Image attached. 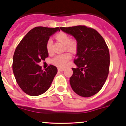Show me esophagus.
<instances>
[{
  "instance_id": "34e87169",
  "label": "esophagus",
  "mask_w": 126,
  "mask_h": 126,
  "mask_svg": "<svg viewBox=\"0 0 126 126\" xmlns=\"http://www.w3.org/2000/svg\"><path fill=\"white\" fill-rule=\"evenodd\" d=\"M64 69H65L63 68V67H59V68H58V71H64Z\"/></svg>"
}]
</instances>
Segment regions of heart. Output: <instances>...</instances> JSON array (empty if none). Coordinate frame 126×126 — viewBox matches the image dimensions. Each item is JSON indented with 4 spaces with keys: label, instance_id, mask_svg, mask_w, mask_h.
<instances>
[{
    "label": "heart",
    "instance_id": "1",
    "mask_svg": "<svg viewBox=\"0 0 126 126\" xmlns=\"http://www.w3.org/2000/svg\"><path fill=\"white\" fill-rule=\"evenodd\" d=\"M55 39L59 42L65 45L66 50L68 51H75L77 49V42L74 39H70V37L66 33L63 32H59L55 35ZM52 41L48 40L46 45L47 51L48 53L52 52ZM71 59L70 53H64L63 54L58 55L51 59V62L53 65L59 67H64L67 65L69 61Z\"/></svg>",
    "mask_w": 126,
    "mask_h": 126
}]
</instances>
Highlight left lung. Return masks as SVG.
<instances>
[{"instance_id": "8db88e82", "label": "left lung", "mask_w": 126, "mask_h": 126, "mask_svg": "<svg viewBox=\"0 0 126 126\" xmlns=\"http://www.w3.org/2000/svg\"><path fill=\"white\" fill-rule=\"evenodd\" d=\"M77 41L76 68L69 81L72 89L80 96L89 97L97 94L105 84L110 67L108 46L97 31L85 25L60 27Z\"/></svg>"}]
</instances>
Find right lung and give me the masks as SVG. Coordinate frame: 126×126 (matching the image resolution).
Listing matches in <instances>:
<instances>
[{"label": "right lung", "mask_w": 126, "mask_h": 126, "mask_svg": "<svg viewBox=\"0 0 126 126\" xmlns=\"http://www.w3.org/2000/svg\"><path fill=\"white\" fill-rule=\"evenodd\" d=\"M59 27H36L28 32L17 46L13 55V71L17 83L25 93L37 96L50 88L57 68L50 65L43 70L39 62L48 57L46 45Z\"/></svg>", "instance_id": "obj_1"}]
</instances>
